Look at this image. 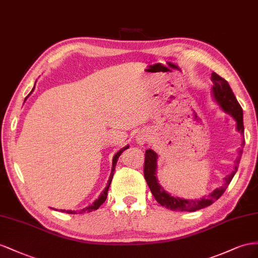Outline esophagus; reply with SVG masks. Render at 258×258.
<instances>
[{
  "instance_id": "34e87169",
  "label": "esophagus",
  "mask_w": 258,
  "mask_h": 258,
  "mask_svg": "<svg viewBox=\"0 0 258 258\" xmlns=\"http://www.w3.org/2000/svg\"><path fill=\"white\" fill-rule=\"evenodd\" d=\"M145 142H146V136L141 135V136H138V137H137V143H139V144H144Z\"/></svg>"
}]
</instances>
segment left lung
Here are the masks:
<instances>
[{
    "mask_svg": "<svg viewBox=\"0 0 258 258\" xmlns=\"http://www.w3.org/2000/svg\"><path fill=\"white\" fill-rule=\"evenodd\" d=\"M211 80L213 82V88L212 92L214 95V98L218 102V105L222 107L225 112L229 113L232 115L233 119L237 121V130L240 132L242 135H244V126H243V111L242 108L239 105V102L235 98L234 94L232 93L231 88L228 84L227 81L219 77L217 73L212 72ZM245 145V142H242V148ZM242 154V150H240V157ZM240 157L238 160H235V166L233 172L225 177L224 185L215 189L213 192L208 197L203 198L201 200H185V199L172 197L165 192V190L162 188L157 179V160L158 154L151 149L146 150L145 154V164H144V175L145 179L148 183V186L151 190L153 197L156 198L158 203H160L162 207L166 209H170L172 211H187V212H196L198 210L204 209L207 207H210L211 204L214 203L216 200L223 196L227 187L229 186L230 181L232 180L234 174L237 173L239 163H240Z\"/></svg>",
    "mask_w": 258,
    "mask_h": 258,
    "instance_id": "8db88e82",
    "label": "left lung"
}]
</instances>
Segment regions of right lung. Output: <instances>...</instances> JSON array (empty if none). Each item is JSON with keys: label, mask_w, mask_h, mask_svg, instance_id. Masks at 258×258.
Segmentation results:
<instances>
[{"label": "right lung", "mask_w": 258, "mask_h": 258, "mask_svg": "<svg viewBox=\"0 0 258 258\" xmlns=\"http://www.w3.org/2000/svg\"><path fill=\"white\" fill-rule=\"evenodd\" d=\"M33 90H34V87H33ZM32 90V91H33ZM32 91H31V93H32ZM30 93V94H31ZM29 94V95H30ZM28 95V96H29ZM128 148V146H126V147H124V148H122L119 152L117 153H115V156L113 157V160H112V170H111V174H110V177H109V180H108V183H107V186H106V188H105V190L102 191V192L100 194V196H99V198L97 199L96 201H95L92 205H90V207H87V208H85V209H83V210H81L79 213H90V212H92V211H95V210H97L100 205L104 203L105 201H106V199H107V194H108V189H109V187H110V183H111V180H112V177H113V174H114V170H115V165H116V162H117V159H119V157L121 156V153L125 150V149H127ZM61 212H66L67 213V214H78V213L76 212V211H63V210H60Z\"/></svg>", "instance_id": "right-lung-1"}]
</instances>
